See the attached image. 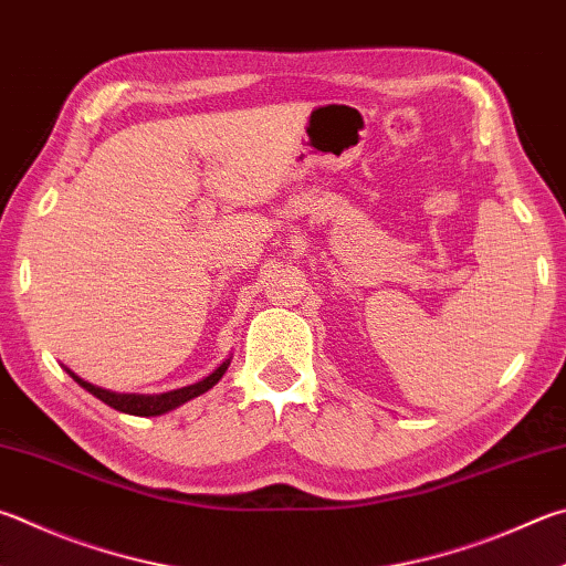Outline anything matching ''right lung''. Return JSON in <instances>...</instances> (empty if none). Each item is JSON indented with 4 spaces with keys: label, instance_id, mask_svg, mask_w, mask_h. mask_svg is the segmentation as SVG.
<instances>
[{
    "label": "right lung",
    "instance_id": "obj_1",
    "mask_svg": "<svg viewBox=\"0 0 566 566\" xmlns=\"http://www.w3.org/2000/svg\"><path fill=\"white\" fill-rule=\"evenodd\" d=\"M228 366H230V358H228V361H222L210 376H205L202 381H198V384L168 390V394H153V396H146V394H116V390H106V388H98L94 384L84 381V378H78L74 371H69V368H66V374L74 378V381L81 388H86L91 396L104 400L106 406L120 410V413H128V416H163V413H168V410L188 403V400H192V398H198L200 394H205V390H210L224 376V371H228Z\"/></svg>",
    "mask_w": 566,
    "mask_h": 566
}]
</instances>
